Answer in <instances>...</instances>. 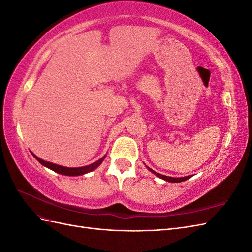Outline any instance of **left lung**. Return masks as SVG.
<instances>
[{"label":"left lung","mask_w":252,"mask_h":252,"mask_svg":"<svg viewBox=\"0 0 252 252\" xmlns=\"http://www.w3.org/2000/svg\"><path fill=\"white\" fill-rule=\"evenodd\" d=\"M147 168L154 173V174H156L157 177H158L159 179H163L164 181H167V182H170V183H180V182H184V181H186V180H188V179H190L191 177H190V175H188V177H184V178H171V177H167V175H163V174H159V173H158V172H156L155 170H152V169H150L149 167H147Z\"/></svg>","instance_id":"1"}]
</instances>
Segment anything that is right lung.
Returning a JSON list of instances; mask_svg holds the SVG:
<instances>
[{"label": "right lung", "mask_w": 252, "mask_h": 252, "mask_svg": "<svg viewBox=\"0 0 252 252\" xmlns=\"http://www.w3.org/2000/svg\"><path fill=\"white\" fill-rule=\"evenodd\" d=\"M33 155V154H32ZM33 157L39 161L43 166L47 167V168L53 170L57 173H60V174H63V175H69V177H75V175H82V174H85V173H88L90 171L94 170L95 168H97L98 166L101 165V163L104 161L106 156H104L103 158H101L100 159H97L96 162L90 164V165H87V166H83V167H74V168H69V167H64V166H60V165H57V164H53V163H50V162H46L44 161V159L37 158L36 156L33 155Z\"/></svg>", "instance_id": "add662e5"}]
</instances>
